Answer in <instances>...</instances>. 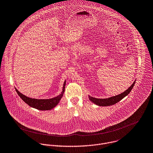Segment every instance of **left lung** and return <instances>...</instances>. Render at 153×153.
I'll list each match as a JSON object with an SVG mask.
<instances>
[{"label":"left lung","mask_w":153,"mask_h":153,"mask_svg":"<svg viewBox=\"0 0 153 153\" xmlns=\"http://www.w3.org/2000/svg\"><path fill=\"white\" fill-rule=\"evenodd\" d=\"M135 82H136V80L134 81L133 84L127 90H126V91L123 92V93H122L119 95H116L114 97H111L108 98H105V99L96 98H94V97H91L89 95V100L91 102H92L94 104H95L98 106L106 107V106L113 105L117 103L120 101H121L123 98L126 97L131 92V91H132V89L134 88V86L135 85Z\"/></svg>","instance_id":"obj_1"}]
</instances>
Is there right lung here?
<instances>
[{"label": "right lung", "mask_w": 153, "mask_h": 153, "mask_svg": "<svg viewBox=\"0 0 153 153\" xmlns=\"http://www.w3.org/2000/svg\"><path fill=\"white\" fill-rule=\"evenodd\" d=\"M65 84H66V80H65V82H64L61 93L59 95L50 99H35V98H29L23 95L22 94H21L19 91L17 90L16 88H15V89L18 95L19 96V97L30 107L39 110L44 111V110H52L58 104L61 99L63 97V95L65 91Z\"/></svg>", "instance_id": "right-lung-1"}]
</instances>
